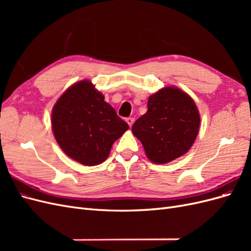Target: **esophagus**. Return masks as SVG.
Returning a JSON list of instances; mask_svg holds the SVG:
<instances>
[{
  "label": "esophagus",
  "mask_w": 251,
  "mask_h": 251,
  "mask_svg": "<svg viewBox=\"0 0 251 251\" xmlns=\"http://www.w3.org/2000/svg\"><path fill=\"white\" fill-rule=\"evenodd\" d=\"M126 120L127 125L130 126V127H131V126H133V124H134V118H133V117H128V118H126Z\"/></svg>",
  "instance_id": "34e87169"
}]
</instances>
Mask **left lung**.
I'll list each match as a JSON object with an SVG mask.
<instances>
[{
	"mask_svg": "<svg viewBox=\"0 0 251 251\" xmlns=\"http://www.w3.org/2000/svg\"><path fill=\"white\" fill-rule=\"evenodd\" d=\"M200 114L193 98L176 87L151 95L148 111L135 121L132 133L151 162L163 164L187 153L199 132Z\"/></svg>",
	"mask_w": 251,
	"mask_h": 251,
	"instance_id": "1",
	"label": "left lung"
}]
</instances>
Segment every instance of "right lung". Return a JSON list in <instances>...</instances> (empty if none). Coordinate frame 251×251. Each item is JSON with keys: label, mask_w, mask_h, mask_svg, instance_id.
Instances as JSON below:
<instances>
[{"label": "right lung", "mask_w": 251, "mask_h": 251, "mask_svg": "<svg viewBox=\"0 0 251 251\" xmlns=\"http://www.w3.org/2000/svg\"><path fill=\"white\" fill-rule=\"evenodd\" d=\"M51 125L60 149L87 166L102 163L112 144L128 128L89 80L74 83L58 98Z\"/></svg>", "instance_id": "add662e5"}]
</instances>
